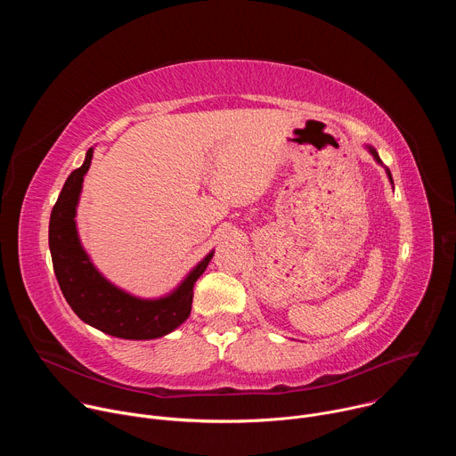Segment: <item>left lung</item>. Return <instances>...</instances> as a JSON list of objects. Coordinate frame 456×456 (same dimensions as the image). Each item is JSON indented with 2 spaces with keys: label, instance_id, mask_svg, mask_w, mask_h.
Masks as SVG:
<instances>
[{
  "label": "left lung",
  "instance_id": "8db88e82",
  "mask_svg": "<svg viewBox=\"0 0 456 456\" xmlns=\"http://www.w3.org/2000/svg\"><path fill=\"white\" fill-rule=\"evenodd\" d=\"M368 151L373 155V159H375L379 164H382V162H380V159H379V155H377V151H375L371 146H368ZM386 173H387V178H389V182L394 183V178H392V173H389V169H386Z\"/></svg>",
  "mask_w": 456,
  "mask_h": 456
}]
</instances>
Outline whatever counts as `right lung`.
<instances>
[{"mask_svg":"<svg viewBox=\"0 0 456 456\" xmlns=\"http://www.w3.org/2000/svg\"><path fill=\"white\" fill-rule=\"evenodd\" d=\"M92 157L94 148L64 182L50 215L48 245L57 283L72 310L90 327L120 339L162 338L189 317L192 287L208 269L213 252L171 294L159 299H141L111 285L90 262L76 227L79 194Z\"/></svg>","mask_w":456,"mask_h":456,"instance_id":"1","label":"right lung"}]
</instances>
